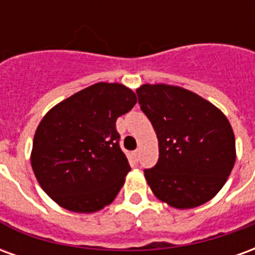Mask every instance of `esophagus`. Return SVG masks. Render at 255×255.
<instances>
[{"label":"esophagus","mask_w":255,"mask_h":255,"mask_svg":"<svg viewBox=\"0 0 255 255\" xmlns=\"http://www.w3.org/2000/svg\"><path fill=\"white\" fill-rule=\"evenodd\" d=\"M131 160L138 161L139 160V150H135V151H131Z\"/></svg>","instance_id":"obj_1"}]
</instances>
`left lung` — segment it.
Here are the masks:
<instances>
[{
  "instance_id": "left-lung-1",
  "label": "left lung",
  "mask_w": 255,
  "mask_h": 255,
  "mask_svg": "<svg viewBox=\"0 0 255 255\" xmlns=\"http://www.w3.org/2000/svg\"><path fill=\"white\" fill-rule=\"evenodd\" d=\"M136 94L158 139V162L144 171L153 194L180 210L216 197L236 160L235 135L227 116L179 86L146 83Z\"/></svg>"
}]
</instances>
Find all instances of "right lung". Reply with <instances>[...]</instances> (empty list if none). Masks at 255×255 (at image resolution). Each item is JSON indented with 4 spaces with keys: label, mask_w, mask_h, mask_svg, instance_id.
<instances>
[{
    "label": "right lung",
    "mask_w": 255,
    "mask_h": 255,
    "mask_svg": "<svg viewBox=\"0 0 255 255\" xmlns=\"http://www.w3.org/2000/svg\"><path fill=\"white\" fill-rule=\"evenodd\" d=\"M127 86L100 82L54 105L36 128L31 166L61 208L95 213L111 205L131 171L119 146L117 117L136 104Z\"/></svg>",
    "instance_id": "obj_1"
}]
</instances>
